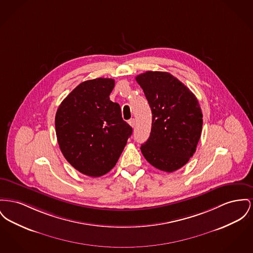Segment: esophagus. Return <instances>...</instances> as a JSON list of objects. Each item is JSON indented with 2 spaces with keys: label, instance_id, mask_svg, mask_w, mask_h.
I'll return each mask as SVG.
<instances>
[{
  "label": "esophagus",
  "instance_id": "34e87169",
  "mask_svg": "<svg viewBox=\"0 0 253 253\" xmlns=\"http://www.w3.org/2000/svg\"><path fill=\"white\" fill-rule=\"evenodd\" d=\"M128 123H129V124H130V125H131V126L133 127V128H134V124H135V121H134V119H129V120H128Z\"/></svg>",
  "mask_w": 253,
  "mask_h": 253
}]
</instances>
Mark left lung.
Listing matches in <instances>:
<instances>
[{"instance_id":"obj_1","label":"left lung","mask_w":253,"mask_h":253,"mask_svg":"<svg viewBox=\"0 0 253 253\" xmlns=\"http://www.w3.org/2000/svg\"><path fill=\"white\" fill-rule=\"evenodd\" d=\"M152 111L148 140L140 147L149 164L168 173L188 163L200 140L203 114L193 92L178 78L164 72L135 77Z\"/></svg>"}]
</instances>
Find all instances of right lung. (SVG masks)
Listing matches in <instances>:
<instances>
[{"label": "right lung", "mask_w": 253, "mask_h": 253, "mask_svg": "<svg viewBox=\"0 0 253 253\" xmlns=\"http://www.w3.org/2000/svg\"><path fill=\"white\" fill-rule=\"evenodd\" d=\"M112 78L80 83L59 105L55 130L65 159L80 173L92 178L115 167L133 129L110 100Z\"/></svg>", "instance_id": "add662e5"}]
</instances>
